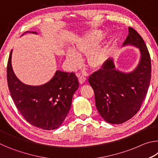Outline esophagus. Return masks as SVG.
I'll use <instances>...</instances> for the list:
<instances>
[{"mask_svg":"<svg viewBox=\"0 0 158 158\" xmlns=\"http://www.w3.org/2000/svg\"><path fill=\"white\" fill-rule=\"evenodd\" d=\"M77 77H79V81L81 84H84V83L86 81V78H85V77L84 76H80L79 74H77Z\"/></svg>","mask_w":158,"mask_h":158,"instance_id":"1","label":"esophagus"}]
</instances>
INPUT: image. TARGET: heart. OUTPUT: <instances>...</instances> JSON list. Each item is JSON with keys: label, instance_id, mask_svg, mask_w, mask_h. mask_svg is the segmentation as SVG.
Instances as JSON below:
<instances>
[{"label": "heart", "instance_id": "obj_1", "mask_svg": "<svg viewBox=\"0 0 158 158\" xmlns=\"http://www.w3.org/2000/svg\"><path fill=\"white\" fill-rule=\"evenodd\" d=\"M105 34L102 31H92L80 37L75 42V52L69 50L66 53V59L73 68H79L81 59L79 56H88L87 63L91 69H98L105 65L110 56L107 44L98 46Z\"/></svg>", "mask_w": 158, "mask_h": 158}]
</instances>
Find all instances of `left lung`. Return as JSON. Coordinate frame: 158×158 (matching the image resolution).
<instances>
[{"instance_id":"left-lung-1","label":"left lung","mask_w":158,"mask_h":158,"mask_svg":"<svg viewBox=\"0 0 158 158\" xmlns=\"http://www.w3.org/2000/svg\"><path fill=\"white\" fill-rule=\"evenodd\" d=\"M128 31L123 46L139 48L141 57L137 68L131 73H123L109 59L89 78L95 93L96 108L104 120L111 124L123 123L137 113L151 81V58L145 42L134 28L129 27Z\"/></svg>"}]
</instances>
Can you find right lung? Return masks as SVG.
<instances>
[{
    "label": "right lung",
    "mask_w": 158,
    "mask_h": 158,
    "mask_svg": "<svg viewBox=\"0 0 158 158\" xmlns=\"http://www.w3.org/2000/svg\"><path fill=\"white\" fill-rule=\"evenodd\" d=\"M31 33L37 34L36 32ZM10 52L7 67V84L19 111L29 123L42 130L59 127L70 109L74 93L79 88L75 74L56 70L53 78L40 85H26L14 73Z\"/></svg>",
    "instance_id": "add662e5"
}]
</instances>
